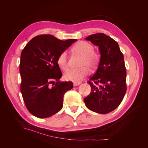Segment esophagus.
I'll use <instances>...</instances> for the list:
<instances>
[{
  "label": "esophagus",
  "instance_id": "1",
  "mask_svg": "<svg viewBox=\"0 0 148 148\" xmlns=\"http://www.w3.org/2000/svg\"><path fill=\"white\" fill-rule=\"evenodd\" d=\"M81 83H82V82H73V86H78V85L80 84Z\"/></svg>",
  "mask_w": 148,
  "mask_h": 148
}]
</instances>
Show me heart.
Instances as JSON below:
<instances>
[{"label": "heart", "instance_id": "b5f03b06", "mask_svg": "<svg viewBox=\"0 0 148 148\" xmlns=\"http://www.w3.org/2000/svg\"><path fill=\"white\" fill-rule=\"evenodd\" d=\"M73 49L75 52L82 56L80 62L82 68L78 69H69L64 74L66 80L73 82H79L89 73L90 68L95 70L100 61V54L97 52L94 51V46L90 42L81 41L75 44ZM57 65L60 68L66 70L69 67L67 61V52L66 51L62 52L57 57Z\"/></svg>", "mask_w": 148, "mask_h": 148}]
</instances>
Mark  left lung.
<instances>
[{
	"mask_svg": "<svg viewBox=\"0 0 148 148\" xmlns=\"http://www.w3.org/2000/svg\"><path fill=\"white\" fill-rule=\"evenodd\" d=\"M99 47L101 59L96 72L88 82L90 95L84 99L88 108L105 114L117 108L127 91V71L117 42L104 33L85 38Z\"/></svg>",
	"mask_w": 148,
	"mask_h": 148,
	"instance_id": "left-lung-1",
	"label": "left lung"
}]
</instances>
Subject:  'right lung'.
<instances>
[{"label": "right lung", "mask_w": 148, "mask_h": 148, "mask_svg": "<svg viewBox=\"0 0 148 148\" xmlns=\"http://www.w3.org/2000/svg\"><path fill=\"white\" fill-rule=\"evenodd\" d=\"M77 41H62L51 34H42L33 38L22 51L20 90L26 108L35 117H49L63 107L65 93L73 86L72 82L59 80L62 74L57 60Z\"/></svg>", "instance_id": "1"}]
</instances>
